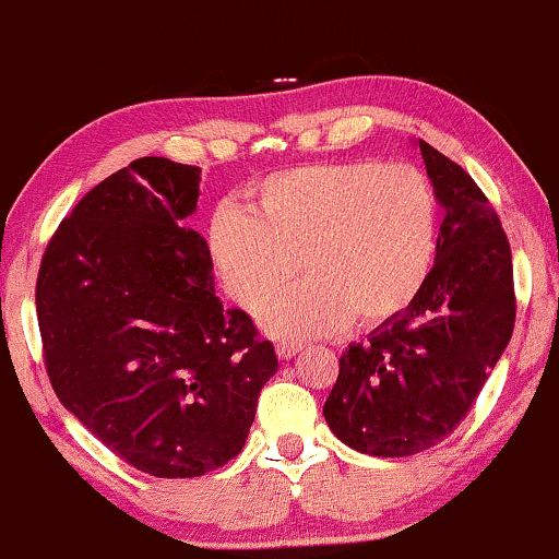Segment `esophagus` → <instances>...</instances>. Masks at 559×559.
I'll use <instances>...</instances> for the list:
<instances>
[{
	"mask_svg": "<svg viewBox=\"0 0 559 559\" xmlns=\"http://www.w3.org/2000/svg\"><path fill=\"white\" fill-rule=\"evenodd\" d=\"M302 349V344L298 342H280L277 344V355L282 357V360H290V357H295Z\"/></svg>",
	"mask_w": 559,
	"mask_h": 559,
	"instance_id": "1",
	"label": "esophagus"
}]
</instances>
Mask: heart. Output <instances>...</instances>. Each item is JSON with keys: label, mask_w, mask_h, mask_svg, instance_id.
Here are the masks:
<instances>
[{"label": "heart", "mask_w": 559, "mask_h": 559, "mask_svg": "<svg viewBox=\"0 0 559 559\" xmlns=\"http://www.w3.org/2000/svg\"><path fill=\"white\" fill-rule=\"evenodd\" d=\"M248 210L219 206L206 233L210 253L225 290L248 311L306 269L308 280L261 316L266 332L285 340L391 321L412 306L436 259V191L412 165L277 170L248 191Z\"/></svg>", "instance_id": "heart-1"}]
</instances>
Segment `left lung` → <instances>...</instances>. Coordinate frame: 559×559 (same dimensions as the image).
<instances>
[{
    "label": "left lung",
    "instance_id": "obj_1",
    "mask_svg": "<svg viewBox=\"0 0 559 559\" xmlns=\"http://www.w3.org/2000/svg\"><path fill=\"white\" fill-rule=\"evenodd\" d=\"M443 204L436 264L412 306L349 344L323 417L368 456L423 453L456 430L511 342L513 259L498 212L459 163L419 140Z\"/></svg>",
    "mask_w": 559,
    "mask_h": 559
}]
</instances>
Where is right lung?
<instances>
[{"mask_svg": "<svg viewBox=\"0 0 559 559\" xmlns=\"http://www.w3.org/2000/svg\"><path fill=\"white\" fill-rule=\"evenodd\" d=\"M199 168L140 157L61 219L36 282L48 381L116 456L202 477L243 448L274 344L215 295L206 240L186 227Z\"/></svg>", "mask_w": 559, "mask_h": 559, "instance_id": "1", "label": "right lung"}]
</instances>
